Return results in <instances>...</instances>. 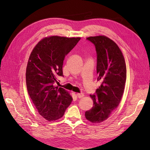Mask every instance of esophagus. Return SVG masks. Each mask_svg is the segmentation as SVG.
I'll return each instance as SVG.
<instances>
[{
  "label": "esophagus",
  "instance_id": "34e87169",
  "mask_svg": "<svg viewBox=\"0 0 150 150\" xmlns=\"http://www.w3.org/2000/svg\"><path fill=\"white\" fill-rule=\"evenodd\" d=\"M76 95H77V96L78 97V98H79V99L82 98L84 96V94H83V93H77Z\"/></svg>",
  "mask_w": 150,
  "mask_h": 150
}]
</instances>
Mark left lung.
<instances>
[{"label": "left lung", "instance_id": "8db88e82", "mask_svg": "<svg viewBox=\"0 0 150 150\" xmlns=\"http://www.w3.org/2000/svg\"><path fill=\"white\" fill-rule=\"evenodd\" d=\"M88 40L94 44L97 53L98 80L101 85L96 95H90L93 106L85 112L93 123L106 120L118 106L123 94L126 80V67L121 49L105 35L91 36Z\"/></svg>", "mask_w": 150, "mask_h": 150}]
</instances>
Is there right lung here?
I'll use <instances>...</instances> for the list:
<instances>
[{
  "label": "right lung",
  "mask_w": 150,
  "mask_h": 150,
  "mask_svg": "<svg viewBox=\"0 0 150 150\" xmlns=\"http://www.w3.org/2000/svg\"><path fill=\"white\" fill-rule=\"evenodd\" d=\"M81 38L52 35L44 38L32 51L26 68V84L39 114L49 121L60 119L72 98L66 89L54 86L63 76L64 57Z\"/></svg>",
  "instance_id": "obj_1"
}]
</instances>
